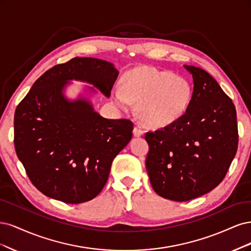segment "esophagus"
I'll use <instances>...</instances> for the list:
<instances>
[{
    "mask_svg": "<svg viewBox=\"0 0 251 251\" xmlns=\"http://www.w3.org/2000/svg\"><path fill=\"white\" fill-rule=\"evenodd\" d=\"M144 134V131L142 130V129H140L139 127H134V129H133V135L134 136H142Z\"/></svg>",
    "mask_w": 251,
    "mask_h": 251,
    "instance_id": "esophagus-1",
    "label": "esophagus"
}]
</instances>
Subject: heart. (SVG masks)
<instances>
[{
  "mask_svg": "<svg viewBox=\"0 0 251 251\" xmlns=\"http://www.w3.org/2000/svg\"><path fill=\"white\" fill-rule=\"evenodd\" d=\"M111 96L124 111L132 102H139L137 115L142 123L150 128H164L176 123L187 112L193 86L185 77L142 66L127 72L122 87L116 86Z\"/></svg>",
  "mask_w": 251,
  "mask_h": 251,
  "instance_id": "heart-1",
  "label": "heart"
}]
</instances>
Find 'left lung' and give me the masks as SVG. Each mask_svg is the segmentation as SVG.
I'll use <instances>...</instances> for the list:
<instances>
[{
  "mask_svg": "<svg viewBox=\"0 0 251 251\" xmlns=\"http://www.w3.org/2000/svg\"><path fill=\"white\" fill-rule=\"evenodd\" d=\"M193 77V98L176 123L145 134L146 169L153 190L173 201L211 192L227 173L238 149L237 112L207 72L183 66Z\"/></svg>",
  "mask_w": 251,
  "mask_h": 251,
  "instance_id": "obj_1",
  "label": "left lung"
}]
</instances>
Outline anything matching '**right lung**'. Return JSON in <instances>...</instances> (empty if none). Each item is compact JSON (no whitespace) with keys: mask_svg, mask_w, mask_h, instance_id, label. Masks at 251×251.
<instances>
[{"mask_svg":"<svg viewBox=\"0 0 251 251\" xmlns=\"http://www.w3.org/2000/svg\"><path fill=\"white\" fill-rule=\"evenodd\" d=\"M119 75L112 63L75 57L40 76L14 114V147L34 187L44 195L77 204L92 200L108 179L112 160L130 142L131 121L100 116L92 101L68 99L72 80L106 98Z\"/></svg>","mask_w":251,"mask_h":251,"instance_id":"right-lung-1","label":"right lung"}]
</instances>
